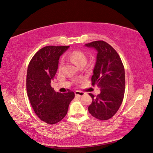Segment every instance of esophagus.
I'll return each instance as SVG.
<instances>
[{"label": "esophagus", "mask_w": 153, "mask_h": 153, "mask_svg": "<svg viewBox=\"0 0 153 153\" xmlns=\"http://www.w3.org/2000/svg\"><path fill=\"white\" fill-rule=\"evenodd\" d=\"M74 94H75V95H76V96L81 97V96H84V94H85V93L82 92V91H75V92H74Z\"/></svg>", "instance_id": "obj_1"}]
</instances>
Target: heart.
Returning a JSON list of instances; mask_svg holds the SVG:
<instances>
[{"mask_svg":"<svg viewBox=\"0 0 153 153\" xmlns=\"http://www.w3.org/2000/svg\"><path fill=\"white\" fill-rule=\"evenodd\" d=\"M69 58L77 65H79L82 63H85L87 62V57L85 53L82 51L80 50H74L71 52L69 54ZM63 63V59L61 60L59 66L61 67Z\"/></svg>","mask_w":153,"mask_h":153,"instance_id":"b5f03b06","label":"heart"}]
</instances>
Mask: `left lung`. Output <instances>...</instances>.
Listing matches in <instances>:
<instances>
[{
    "label": "left lung",
    "mask_w": 153,
    "mask_h": 153,
    "mask_svg": "<svg viewBox=\"0 0 153 153\" xmlns=\"http://www.w3.org/2000/svg\"><path fill=\"white\" fill-rule=\"evenodd\" d=\"M84 46L94 48L97 52L91 82L101 91L96 97L89 94L92 102L88 111L97 119L106 120L114 116L123 103L125 90L124 65L116 50L103 40Z\"/></svg>",
    "instance_id": "obj_1"
}]
</instances>
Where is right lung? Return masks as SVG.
Returning a JSON list of instances; mask_svg holds the SVG:
<instances>
[{
	"instance_id": "add662e5",
	"label": "right lung",
	"mask_w": 153,
	"mask_h": 153,
	"mask_svg": "<svg viewBox=\"0 0 153 153\" xmlns=\"http://www.w3.org/2000/svg\"><path fill=\"white\" fill-rule=\"evenodd\" d=\"M69 46H45L37 52L29 64L27 92L34 111L40 120L49 124L62 120L74 97L73 91L56 92L51 87L58 68L60 56Z\"/></svg>"
}]
</instances>
